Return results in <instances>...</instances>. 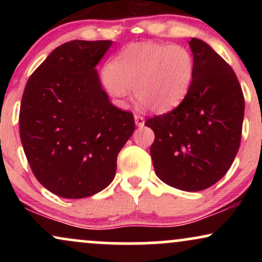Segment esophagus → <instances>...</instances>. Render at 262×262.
<instances>
[{
  "label": "esophagus",
  "instance_id": "34e87169",
  "mask_svg": "<svg viewBox=\"0 0 262 262\" xmlns=\"http://www.w3.org/2000/svg\"><path fill=\"white\" fill-rule=\"evenodd\" d=\"M134 121H135V124H137L138 127H143L144 123H145V119H144V117H141L140 114H135Z\"/></svg>",
  "mask_w": 262,
  "mask_h": 262
}]
</instances>
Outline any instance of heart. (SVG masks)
Wrapping results in <instances>:
<instances>
[{"label": "heart", "instance_id": "b5f03b06", "mask_svg": "<svg viewBox=\"0 0 262 262\" xmlns=\"http://www.w3.org/2000/svg\"><path fill=\"white\" fill-rule=\"evenodd\" d=\"M192 54L181 45L143 41L125 47L102 73L104 91L118 106L132 95L155 113L179 106L193 80Z\"/></svg>", "mask_w": 262, "mask_h": 262}]
</instances>
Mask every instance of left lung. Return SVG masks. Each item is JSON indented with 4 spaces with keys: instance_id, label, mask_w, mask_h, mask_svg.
Here are the masks:
<instances>
[{
    "instance_id": "left-lung-1",
    "label": "left lung",
    "mask_w": 262,
    "mask_h": 262,
    "mask_svg": "<svg viewBox=\"0 0 262 262\" xmlns=\"http://www.w3.org/2000/svg\"><path fill=\"white\" fill-rule=\"evenodd\" d=\"M194 73L188 93L170 112L145 122L155 173L182 191H202L230 169L242 139L245 101L233 69L208 44L188 41Z\"/></svg>"
}]
</instances>
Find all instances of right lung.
Masks as SVG:
<instances>
[{
  "label": "right lung",
  "instance_id": "add662e5",
  "mask_svg": "<svg viewBox=\"0 0 262 262\" xmlns=\"http://www.w3.org/2000/svg\"><path fill=\"white\" fill-rule=\"evenodd\" d=\"M111 45L68 41L27 81L20 141L34 176L56 196L76 200L106 188L135 129L133 114L111 103L96 70Z\"/></svg>",
  "mask_w": 262,
  "mask_h": 262
}]
</instances>
